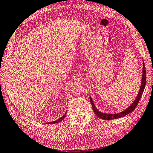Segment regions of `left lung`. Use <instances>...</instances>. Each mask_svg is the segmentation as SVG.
<instances>
[{
	"label": "left lung",
	"instance_id": "8db88e82",
	"mask_svg": "<svg viewBox=\"0 0 153 153\" xmlns=\"http://www.w3.org/2000/svg\"><path fill=\"white\" fill-rule=\"evenodd\" d=\"M145 85H146V69H145V65H144V63L143 62V76H142V82H141V85L140 87V90L139 91H138V95L137 96V98H135L134 102H132V104L129 105L126 109H125L124 110L122 111L121 112H119L117 114H105L99 111L98 109H97L96 105H94V102L92 100V99L90 97V102L91 104L92 105V108L94 113L95 114L98 116L99 118H100L101 119H103V120H112V119H117V118H123L124 116L127 115L128 114H129L130 112H132L133 110L135 109V108L137 107V104L139 102V100L141 98V96L143 95V93L144 90V88H145Z\"/></svg>",
	"mask_w": 153,
	"mask_h": 153
}]
</instances>
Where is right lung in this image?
<instances>
[{"mask_svg":"<svg viewBox=\"0 0 153 153\" xmlns=\"http://www.w3.org/2000/svg\"><path fill=\"white\" fill-rule=\"evenodd\" d=\"M65 116H66V113H65V114L63 115V116H62V117H61L60 118L58 119V120H55L53 122H51V123H48V124H57V123H60V122H62L63 120V119H64V118L65 117ZM47 124H48V123H47Z\"/></svg>","mask_w":153,"mask_h":153,"instance_id":"obj_1","label":"right lung"}]
</instances>
